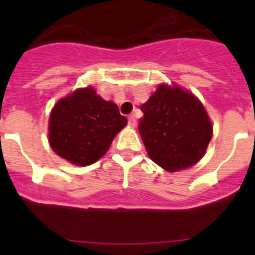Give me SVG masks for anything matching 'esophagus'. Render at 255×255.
<instances>
[{"label":"esophagus","instance_id":"esophagus-1","mask_svg":"<svg viewBox=\"0 0 255 255\" xmlns=\"http://www.w3.org/2000/svg\"><path fill=\"white\" fill-rule=\"evenodd\" d=\"M128 124H129V126H131V128H135V126H136V119H135L134 115H130V116L128 117Z\"/></svg>","mask_w":255,"mask_h":255}]
</instances>
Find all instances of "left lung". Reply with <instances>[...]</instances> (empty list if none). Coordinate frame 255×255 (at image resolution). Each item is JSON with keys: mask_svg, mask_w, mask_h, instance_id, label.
Segmentation results:
<instances>
[{"mask_svg": "<svg viewBox=\"0 0 255 255\" xmlns=\"http://www.w3.org/2000/svg\"><path fill=\"white\" fill-rule=\"evenodd\" d=\"M139 134L148 154L164 170L190 167L206 152L212 125L206 110L193 94L161 85L140 107Z\"/></svg>", "mask_w": 255, "mask_h": 255, "instance_id": "1", "label": "left lung"}]
</instances>
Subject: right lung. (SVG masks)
I'll use <instances>...</instances> for the list:
<instances>
[{
	"label": "right lung",
	"mask_w": 255,
	"mask_h": 255,
	"mask_svg": "<svg viewBox=\"0 0 255 255\" xmlns=\"http://www.w3.org/2000/svg\"><path fill=\"white\" fill-rule=\"evenodd\" d=\"M128 120L115 103L84 88L58 101L49 117V144L60 157L88 166L102 157Z\"/></svg>",
	"instance_id": "obj_1"
}]
</instances>
